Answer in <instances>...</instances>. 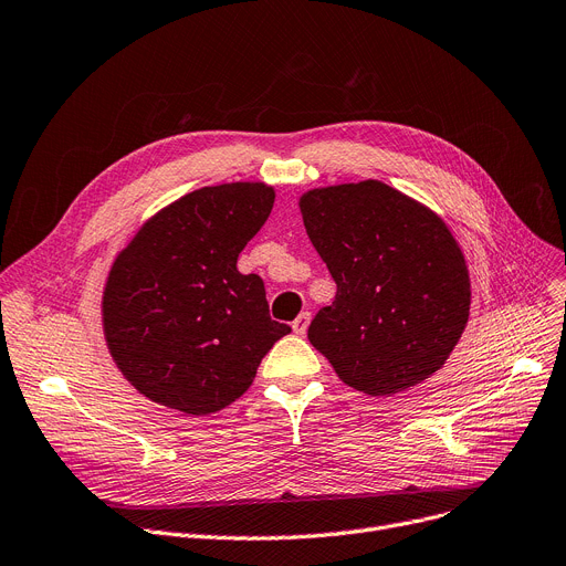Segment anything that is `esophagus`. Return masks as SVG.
<instances>
[{
  "instance_id": "obj_1",
  "label": "esophagus",
  "mask_w": 566,
  "mask_h": 566,
  "mask_svg": "<svg viewBox=\"0 0 566 566\" xmlns=\"http://www.w3.org/2000/svg\"><path fill=\"white\" fill-rule=\"evenodd\" d=\"M310 318H312V314H310V312L298 314V318H295V321L291 323L293 333H295V335H305V333H307V325H310Z\"/></svg>"
}]
</instances>
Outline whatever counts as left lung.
<instances>
[{"mask_svg":"<svg viewBox=\"0 0 566 566\" xmlns=\"http://www.w3.org/2000/svg\"><path fill=\"white\" fill-rule=\"evenodd\" d=\"M312 245L337 284L307 337L353 390L390 397L438 371L470 314L457 238L431 208L380 181L301 197Z\"/></svg>","mask_w":566,"mask_h":566,"instance_id":"1","label":"left lung"}]
</instances>
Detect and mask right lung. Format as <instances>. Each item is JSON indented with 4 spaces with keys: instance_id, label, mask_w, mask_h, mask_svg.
I'll use <instances>...</instances> for the list:
<instances>
[{
    "instance_id": "obj_1",
    "label": "right lung",
    "mask_w": 566,
    "mask_h": 566,
    "mask_svg": "<svg viewBox=\"0 0 566 566\" xmlns=\"http://www.w3.org/2000/svg\"><path fill=\"white\" fill-rule=\"evenodd\" d=\"M273 203L265 184L201 188L148 218L118 252L103 331L139 395L197 418L218 412L245 395L263 355L291 333L268 314L263 280L235 268Z\"/></svg>"
}]
</instances>
